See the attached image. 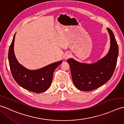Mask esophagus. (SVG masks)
Segmentation results:
<instances>
[{
  "mask_svg": "<svg viewBox=\"0 0 124 124\" xmlns=\"http://www.w3.org/2000/svg\"><path fill=\"white\" fill-rule=\"evenodd\" d=\"M70 56V54L69 53H65L64 54V57L65 59H68Z\"/></svg>",
  "mask_w": 124,
  "mask_h": 124,
  "instance_id": "esophagus-1",
  "label": "esophagus"
}]
</instances>
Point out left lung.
<instances>
[{"label":"left lung","instance_id":"8db88e82","mask_svg":"<svg viewBox=\"0 0 124 124\" xmlns=\"http://www.w3.org/2000/svg\"><path fill=\"white\" fill-rule=\"evenodd\" d=\"M110 47L107 54L92 64L81 63L72 58L67 60L73 84L79 90L91 91L102 86L111 78L117 64L118 46L114 34L109 28Z\"/></svg>","mask_w":124,"mask_h":124}]
</instances>
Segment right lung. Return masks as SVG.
<instances>
[{"instance_id":"right-lung-1","label":"right lung","mask_w":124,"mask_h":124,"mask_svg":"<svg viewBox=\"0 0 124 124\" xmlns=\"http://www.w3.org/2000/svg\"><path fill=\"white\" fill-rule=\"evenodd\" d=\"M15 34L9 48L8 61L13 78L23 88L34 93L46 91L52 83L55 69L62 63V61L53 63L37 70H29L18 62L14 51Z\"/></svg>"}]
</instances>
